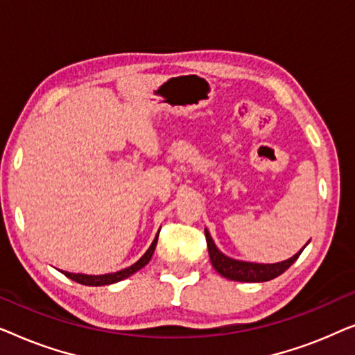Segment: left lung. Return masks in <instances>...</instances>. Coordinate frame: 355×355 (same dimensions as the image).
<instances>
[{
  "label": "left lung",
  "instance_id": "obj_1",
  "mask_svg": "<svg viewBox=\"0 0 355 355\" xmlns=\"http://www.w3.org/2000/svg\"><path fill=\"white\" fill-rule=\"evenodd\" d=\"M205 237L213 268H215L221 276H225V278L232 281H241V283H263V281H270L276 278V276L283 275L284 271L299 259V255L302 254L305 245H307L305 244L304 249L297 252L294 257H291V259L284 261H278V263H250V261L234 260L226 257L225 254H221V252L218 250V247L215 245V242H213L210 232L207 230Z\"/></svg>",
  "mask_w": 355,
  "mask_h": 355
}]
</instances>
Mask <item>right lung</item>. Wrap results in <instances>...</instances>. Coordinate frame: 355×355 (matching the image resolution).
I'll list each match as a JSON object with an SVG mask.
<instances>
[{"label":"right lung","mask_w":355,"mask_h":355,"mask_svg":"<svg viewBox=\"0 0 355 355\" xmlns=\"http://www.w3.org/2000/svg\"><path fill=\"white\" fill-rule=\"evenodd\" d=\"M159 234V231H158ZM158 234L155 237V241L152 242V245L148 247V250L145 252V254L140 257L139 261H135L134 265H130L129 268H124L121 271H116V273H108V275H80V273H67V271H61L62 275H66L67 278L76 281V283L79 284H85V286H106V284H113V283H118V281H123L125 278H129V276H132L134 273H137L139 270H142L145 265L148 263L150 259H152L153 252H155V247H157V241H158Z\"/></svg>","instance_id":"add662e5"}]
</instances>
